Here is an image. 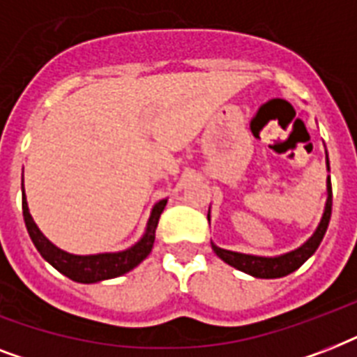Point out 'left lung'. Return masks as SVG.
Returning <instances> with one entry per match:
<instances>
[{"label": "left lung", "instance_id": "8db88e82", "mask_svg": "<svg viewBox=\"0 0 357 357\" xmlns=\"http://www.w3.org/2000/svg\"><path fill=\"white\" fill-rule=\"evenodd\" d=\"M330 217H332V183H330V178H328V202L326 209H324V215H322V220L319 224V228L313 234V237L307 241L305 244H302L300 248L289 252V254H283L280 257H259V255H248V254H238V252H229V250H222L213 246V252L220 257L222 261H226L228 265L235 266L238 271L246 272L250 276L255 278H282L287 276L291 272H294L296 268L304 265L305 261L310 259L311 255L315 254V250L319 248L322 237L326 234L328 224H330ZM209 218V215H207Z\"/></svg>", "mask_w": 357, "mask_h": 357}]
</instances>
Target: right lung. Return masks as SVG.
<instances>
[{"label":"right lung","mask_w":357,"mask_h":357,"mask_svg":"<svg viewBox=\"0 0 357 357\" xmlns=\"http://www.w3.org/2000/svg\"><path fill=\"white\" fill-rule=\"evenodd\" d=\"M167 206V200H161L155 204L151 217L148 220V228H146L144 237L140 238L139 243L131 246L129 250H123L119 254H98V255H72L66 254L63 250H59L55 244H52L44 235L40 234V229L36 228V224L33 222V218L29 215V207H27V200H25L24 192V181H22V211H24V220L29 231V237L36 250L40 252V255L55 266L61 274L68 276L70 280L79 283H94L102 282V280H111V278L122 276L126 272L139 265L140 261H144L148 254L153 248V241H155V228L161 217L162 209Z\"/></svg>","instance_id":"add662e5"}]
</instances>
